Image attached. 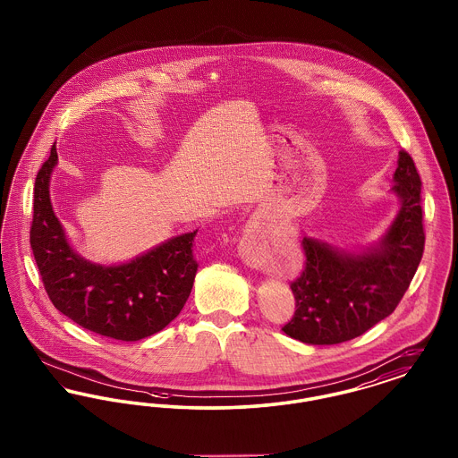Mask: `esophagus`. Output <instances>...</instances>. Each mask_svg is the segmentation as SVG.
<instances>
[{"label":"esophagus","mask_w":458,"mask_h":458,"mask_svg":"<svg viewBox=\"0 0 458 458\" xmlns=\"http://www.w3.org/2000/svg\"><path fill=\"white\" fill-rule=\"evenodd\" d=\"M256 237H258V225L254 223V225H250V226L247 228L243 239L240 242V254H242L243 261L247 262V264H250V266H259V261H258V259L250 254V250H249L250 242H254Z\"/></svg>","instance_id":"34e87169"}]
</instances>
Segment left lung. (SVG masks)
I'll return each mask as SVG.
<instances>
[{"instance_id":"left-lung-1","label":"left lung","mask_w":458,"mask_h":458,"mask_svg":"<svg viewBox=\"0 0 458 458\" xmlns=\"http://www.w3.org/2000/svg\"><path fill=\"white\" fill-rule=\"evenodd\" d=\"M392 192L400 209L390 228L362 252L304 237L305 267L290 284L295 314L282 329L309 345H335L360 336L388 318L414 278L424 252L420 176L407 151L398 153Z\"/></svg>"}]
</instances>
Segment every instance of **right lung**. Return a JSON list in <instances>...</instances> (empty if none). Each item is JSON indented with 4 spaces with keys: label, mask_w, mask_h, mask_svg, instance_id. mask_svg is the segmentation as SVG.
I'll use <instances>...</instances> for the list:
<instances>
[{
    "label": "right lung",
    "mask_w": 458,
    "mask_h": 458,
    "mask_svg": "<svg viewBox=\"0 0 458 458\" xmlns=\"http://www.w3.org/2000/svg\"><path fill=\"white\" fill-rule=\"evenodd\" d=\"M56 163L53 146L36 176L30 226L32 254L49 301L79 327L122 342H137L168 327L194 284L197 230L123 264L88 261L70 247L51 206L49 178Z\"/></svg>",
    "instance_id": "right-lung-1"
}]
</instances>
